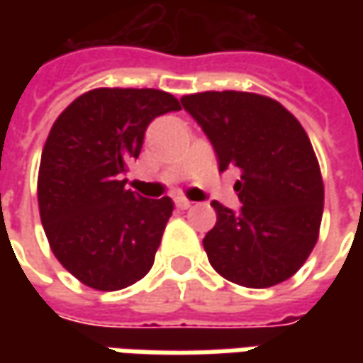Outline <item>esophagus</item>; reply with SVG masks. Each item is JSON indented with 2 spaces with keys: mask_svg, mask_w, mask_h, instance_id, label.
I'll return each instance as SVG.
<instances>
[{
  "mask_svg": "<svg viewBox=\"0 0 363 363\" xmlns=\"http://www.w3.org/2000/svg\"><path fill=\"white\" fill-rule=\"evenodd\" d=\"M175 206H177L179 210H188V208H191V202L186 200V198H175Z\"/></svg>",
  "mask_w": 363,
  "mask_h": 363,
  "instance_id": "1",
  "label": "esophagus"
}]
</instances>
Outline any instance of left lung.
<instances>
[{
  "instance_id": "1",
  "label": "left lung",
  "mask_w": 363,
  "mask_h": 363,
  "mask_svg": "<svg viewBox=\"0 0 363 363\" xmlns=\"http://www.w3.org/2000/svg\"><path fill=\"white\" fill-rule=\"evenodd\" d=\"M216 151L220 172L240 169L238 212L220 202L203 250L218 274L248 289L291 279L311 255L323 216V179L313 145L281 103L257 92L182 96Z\"/></svg>"
}]
</instances>
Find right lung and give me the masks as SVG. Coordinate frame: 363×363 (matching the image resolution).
<instances>
[{
	"instance_id": "obj_1",
	"label": "right lung",
	"mask_w": 363,
	"mask_h": 363,
	"mask_svg": "<svg viewBox=\"0 0 363 363\" xmlns=\"http://www.w3.org/2000/svg\"><path fill=\"white\" fill-rule=\"evenodd\" d=\"M179 108L155 89H94L54 121L38 172L40 220L54 257L82 285L119 291L151 271L174 202L141 198L123 175L147 125Z\"/></svg>"
}]
</instances>
